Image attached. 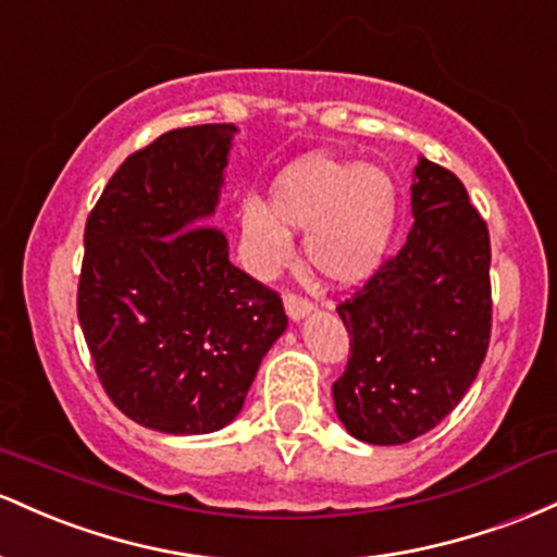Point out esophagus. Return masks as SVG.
Segmentation results:
<instances>
[{
    "mask_svg": "<svg viewBox=\"0 0 557 557\" xmlns=\"http://www.w3.org/2000/svg\"><path fill=\"white\" fill-rule=\"evenodd\" d=\"M284 308H286V315L292 318V321H302L305 315H310L312 310V302L310 299L299 297V295H284Z\"/></svg>",
    "mask_w": 557,
    "mask_h": 557,
    "instance_id": "esophagus-1",
    "label": "esophagus"
}]
</instances>
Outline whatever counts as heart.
Here are the masks:
<instances>
[{
	"label": "heart",
	"instance_id": "heart-1",
	"mask_svg": "<svg viewBox=\"0 0 557 557\" xmlns=\"http://www.w3.org/2000/svg\"><path fill=\"white\" fill-rule=\"evenodd\" d=\"M271 208L247 199L239 212L249 265L273 273L292 258L289 231H305V258L329 284L368 278L384 260L399 218V189L381 165L308 158L278 176Z\"/></svg>",
	"mask_w": 557,
	"mask_h": 557
}]
</instances>
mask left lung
I'll use <instances>...</instances> for the list:
<instances>
[{"mask_svg":"<svg viewBox=\"0 0 557 557\" xmlns=\"http://www.w3.org/2000/svg\"><path fill=\"white\" fill-rule=\"evenodd\" d=\"M403 249L336 308L349 360L336 416L355 440L405 445L455 410L492 334L490 231L447 168L418 160Z\"/></svg>","mask_w":557,"mask_h":557,"instance_id":"left-lung-1","label":"left lung"}]
</instances>
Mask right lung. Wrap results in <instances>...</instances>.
<instances>
[{"instance_id":"1","label":"right lung","mask_w":557,"mask_h":557,"mask_svg":"<svg viewBox=\"0 0 557 557\" xmlns=\"http://www.w3.org/2000/svg\"><path fill=\"white\" fill-rule=\"evenodd\" d=\"M234 123L168 131L128 154L84 234L78 321L121 413L162 434L239 416L286 331L281 297L228 260L212 226Z\"/></svg>"}]
</instances>
